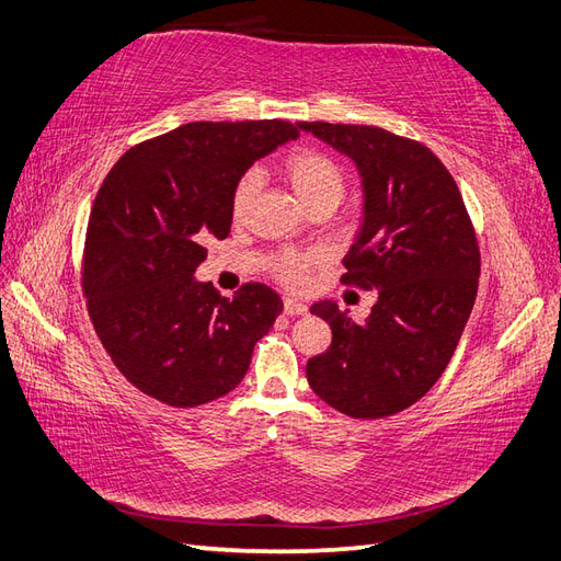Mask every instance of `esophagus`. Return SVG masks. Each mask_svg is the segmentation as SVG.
I'll return each mask as SVG.
<instances>
[{
    "label": "esophagus",
    "instance_id": "1",
    "mask_svg": "<svg viewBox=\"0 0 561 561\" xmlns=\"http://www.w3.org/2000/svg\"><path fill=\"white\" fill-rule=\"evenodd\" d=\"M283 312L285 314H297V317H305L309 312V307L300 300H295V297H283Z\"/></svg>",
    "mask_w": 561,
    "mask_h": 561
}]
</instances>
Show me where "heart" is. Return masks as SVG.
<instances>
[{"label": "heart", "mask_w": 561, "mask_h": 561, "mask_svg": "<svg viewBox=\"0 0 561 561\" xmlns=\"http://www.w3.org/2000/svg\"><path fill=\"white\" fill-rule=\"evenodd\" d=\"M285 178L293 184L295 194L300 196L305 206H312L317 202H333L339 204L345 192V172L327 153L319 151H297L285 160ZM261 190V172L247 170L238 180L230 198V210L234 220H242L247 216L249 206L256 198ZM312 254L302 252H283L273 261V276L283 280L285 285H300L305 280V273L312 264Z\"/></svg>", "instance_id": "obj_1"}]
</instances>
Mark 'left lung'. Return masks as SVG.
Wrapping results in <instances>:
<instances>
[{"label": "left lung", "instance_id": "obj_1", "mask_svg": "<svg viewBox=\"0 0 561 561\" xmlns=\"http://www.w3.org/2000/svg\"><path fill=\"white\" fill-rule=\"evenodd\" d=\"M355 163L363 222L343 283L377 290L365 321L333 300L312 305L331 327L307 381L331 408L375 420L425 396L449 365L476 305L480 249L451 172L427 146L367 124L300 122Z\"/></svg>", "mask_w": 561, "mask_h": 561}]
</instances>
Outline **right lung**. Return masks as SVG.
<instances>
[{
  "label": "right lung",
  "instance_id": "right-lung-1",
  "mask_svg": "<svg viewBox=\"0 0 561 561\" xmlns=\"http://www.w3.org/2000/svg\"><path fill=\"white\" fill-rule=\"evenodd\" d=\"M297 129L190 122L129 148L107 172L85 230L83 293L112 363L146 396L175 408L226 396L283 312L264 283L220 297L194 273L208 254L202 242L230 234L234 184Z\"/></svg>",
  "mask_w": 561,
  "mask_h": 561
}]
</instances>
